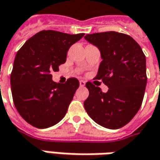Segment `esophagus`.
I'll return each mask as SVG.
<instances>
[{"instance_id": "obj_1", "label": "esophagus", "mask_w": 160, "mask_h": 160, "mask_svg": "<svg viewBox=\"0 0 160 160\" xmlns=\"http://www.w3.org/2000/svg\"><path fill=\"white\" fill-rule=\"evenodd\" d=\"M86 85V82L84 80H80V87H84Z\"/></svg>"}]
</instances>
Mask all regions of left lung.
<instances>
[{
	"label": "left lung",
	"mask_w": 160,
	"mask_h": 160,
	"mask_svg": "<svg viewBox=\"0 0 160 160\" xmlns=\"http://www.w3.org/2000/svg\"><path fill=\"white\" fill-rule=\"evenodd\" d=\"M85 39L97 46L102 61L95 79L102 80L109 89L87 82L89 96L84 102L86 112L102 127L118 129L127 125L139 111L147 84L146 58L131 36L104 32L87 34Z\"/></svg>",
	"instance_id": "obj_1"
}]
</instances>
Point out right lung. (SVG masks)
I'll list each match as a JSON object with an SVG mask.
<instances>
[{"label": "right lung", "mask_w": 160, "mask_h": 160, "mask_svg": "<svg viewBox=\"0 0 160 160\" xmlns=\"http://www.w3.org/2000/svg\"><path fill=\"white\" fill-rule=\"evenodd\" d=\"M84 34L41 31L17 53L10 74L12 98L21 117L32 126L52 127L67 112L80 82L76 78L64 84L54 82L51 72L65 63L70 47Z\"/></svg>", "instance_id": "right-lung-1"}]
</instances>
